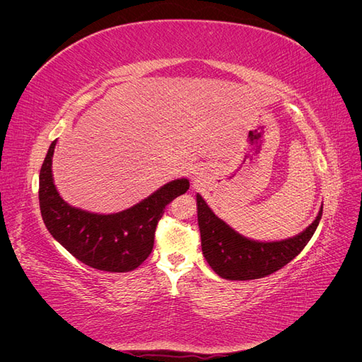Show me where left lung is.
Masks as SVG:
<instances>
[{
    "mask_svg": "<svg viewBox=\"0 0 362 362\" xmlns=\"http://www.w3.org/2000/svg\"><path fill=\"white\" fill-rule=\"evenodd\" d=\"M196 201L202 254L217 275L229 281L264 278L288 264L310 242L323 213L322 206L315 221L299 235L262 243L240 235L229 228L210 210L201 194H196Z\"/></svg>",
    "mask_w": 362,
    "mask_h": 362,
    "instance_id": "obj_1",
    "label": "left lung"
}]
</instances>
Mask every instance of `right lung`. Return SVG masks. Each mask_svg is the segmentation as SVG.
<instances>
[{
    "instance_id": "obj_1",
    "label": "right lung",
    "mask_w": 362,
    "mask_h": 362,
    "mask_svg": "<svg viewBox=\"0 0 362 362\" xmlns=\"http://www.w3.org/2000/svg\"><path fill=\"white\" fill-rule=\"evenodd\" d=\"M54 140L39 175V205L51 235L86 266L104 272L139 267L154 247L164 208L189 190V180H175L149 198L116 214H93L64 202L52 181Z\"/></svg>"
}]
</instances>
